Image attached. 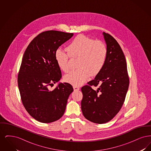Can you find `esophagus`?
Listing matches in <instances>:
<instances>
[{"mask_svg": "<svg viewBox=\"0 0 151 151\" xmlns=\"http://www.w3.org/2000/svg\"><path fill=\"white\" fill-rule=\"evenodd\" d=\"M73 88L74 91H79V89H80V88H79V86H73Z\"/></svg>", "mask_w": 151, "mask_h": 151, "instance_id": "34e87169", "label": "esophagus"}]
</instances>
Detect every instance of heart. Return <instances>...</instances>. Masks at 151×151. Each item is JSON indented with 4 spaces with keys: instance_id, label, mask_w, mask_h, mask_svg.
I'll list each match as a JSON object with an SVG mask.
<instances>
[{
    "instance_id": "b5f03b06",
    "label": "heart",
    "mask_w": 151,
    "mask_h": 151,
    "mask_svg": "<svg viewBox=\"0 0 151 151\" xmlns=\"http://www.w3.org/2000/svg\"><path fill=\"white\" fill-rule=\"evenodd\" d=\"M66 50L68 54L60 49L56 51L55 60L59 68L67 72L70 70V57L78 58L77 65L79 68L64 77L65 81L75 86L84 83L91 75L95 76L98 75L105 64L108 54L105 43L83 35L75 37Z\"/></svg>"
}]
</instances>
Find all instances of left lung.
Instances as JSON below:
<instances>
[{"instance_id": "8db88e82", "label": "left lung", "mask_w": 151, "mask_h": 151, "mask_svg": "<svg viewBox=\"0 0 151 151\" xmlns=\"http://www.w3.org/2000/svg\"><path fill=\"white\" fill-rule=\"evenodd\" d=\"M102 35L108 49L105 64L88 85L81 88L83 115L99 124L110 121L119 112L129 86L126 60L121 46L111 35L105 32ZM92 85L99 86L94 90Z\"/></svg>"}]
</instances>
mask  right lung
<instances>
[{"mask_svg":"<svg viewBox=\"0 0 151 151\" xmlns=\"http://www.w3.org/2000/svg\"><path fill=\"white\" fill-rule=\"evenodd\" d=\"M73 35L56 30L40 33L25 51L18 75V86L24 106L38 122H54L64 114L67 100L73 91L67 83H60V69L55 52ZM58 84L54 90L49 88Z\"/></svg>","mask_w":151,"mask_h":151,"instance_id":"obj_1","label":"right lung"}]
</instances>
